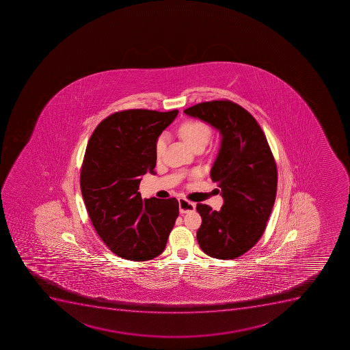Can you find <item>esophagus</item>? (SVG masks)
<instances>
[{
  "label": "esophagus",
  "instance_id": "esophagus-1",
  "mask_svg": "<svg viewBox=\"0 0 350 350\" xmlns=\"http://www.w3.org/2000/svg\"><path fill=\"white\" fill-rule=\"evenodd\" d=\"M178 206H180V213H191V211L196 209V204L192 202H189V201L185 199L178 200Z\"/></svg>",
  "mask_w": 350,
  "mask_h": 350
}]
</instances>
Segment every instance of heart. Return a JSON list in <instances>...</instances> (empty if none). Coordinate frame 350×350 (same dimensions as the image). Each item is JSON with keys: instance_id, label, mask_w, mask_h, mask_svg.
I'll list each match as a JSON object with an SVG mask.
<instances>
[{"instance_id": "obj_1", "label": "heart", "mask_w": 350, "mask_h": 350, "mask_svg": "<svg viewBox=\"0 0 350 350\" xmlns=\"http://www.w3.org/2000/svg\"><path fill=\"white\" fill-rule=\"evenodd\" d=\"M178 133L189 147H192L194 150L200 147H206V144L209 142L210 137L213 135V131L209 125L206 124V122L200 121V120H189V121L184 122L178 129ZM166 144V134H161L154 144V151H156L157 157H161L163 154Z\"/></svg>"}]
</instances>
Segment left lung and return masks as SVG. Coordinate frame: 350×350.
Wrapping results in <instances>:
<instances>
[{"instance_id":"obj_1","label":"left lung","mask_w":350,"mask_h":350,"mask_svg":"<svg viewBox=\"0 0 350 350\" xmlns=\"http://www.w3.org/2000/svg\"><path fill=\"white\" fill-rule=\"evenodd\" d=\"M218 130L221 144L210 172L221 189L219 211L199 203L200 247L211 258H239L258 242L275 204L277 165L261 126L230 100L200 103L184 111Z\"/></svg>"}]
</instances>
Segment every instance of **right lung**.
<instances>
[{"instance_id":"1","label":"right lung","mask_w":350,"mask_h":350,"mask_svg":"<svg viewBox=\"0 0 350 350\" xmlns=\"http://www.w3.org/2000/svg\"><path fill=\"white\" fill-rule=\"evenodd\" d=\"M177 114V109L118 111L99 123L87 144L82 198L96 232L120 258L148 261L166 247L178 201L142 200L137 189L144 174H154V144Z\"/></svg>"}]
</instances>
